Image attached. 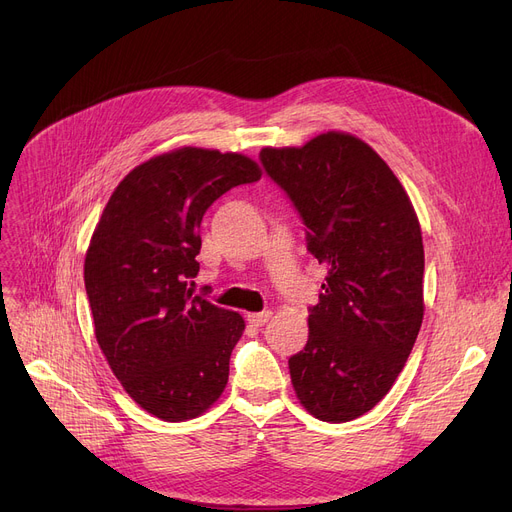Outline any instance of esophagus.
<instances>
[{
	"label": "esophagus",
	"mask_w": 512,
	"mask_h": 512,
	"mask_svg": "<svg viewBox=\"0 0 512 512\" xmlns=\"http://www.w3.org/2000/svg\"><path fill=\"white\" fill-rule=\"evenodd\" d=\"M270 317H272V311H261V313H249V324L251 326H255V328H261V326H265L267 321H270Z\"/></svg>",
	"instance_id": "1"
}]
</instances>
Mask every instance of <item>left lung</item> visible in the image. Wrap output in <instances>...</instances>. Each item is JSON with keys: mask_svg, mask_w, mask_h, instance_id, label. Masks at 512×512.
<instances>
[{"mask_svg": "<svg viewBox=\"0 0 512 512\" xmlns=\"http://www.w3.org/2000/svg\"><path fill=\"white\" fill-rule=\"evenodd\" d=\"M265 172L307 226L328 267L309 309V340L288 359L294 394L315 419L353 421L390 392L423 321V238L405 186L351 132L263 147Z\"/></svg>", "mask_w": 512, "mask_h": 512, "instance_id": "8db88e82", "label": "left lung"}]
</instances>
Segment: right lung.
I'll return each instance as SVG.
<instances>
[{
    "mask_svg": "<svg viewBox=\"0 0 512 512\" xmlns=\"http://www.w3.org/2000/svg\"><path fill=\"white\" fill-rule=\"evenodd\" d=\"M259 178L242 153L178 147L130 170L95 226L85 257L95 338L126 394L157 419H195L228 384L245 319L186 282L199 272L207 207Z\"/></svg>",
    "mask_w": 512,
    "mask_h": 512,
    "instance_id": "1",
    "label": "right lung"
}]
</instances>
